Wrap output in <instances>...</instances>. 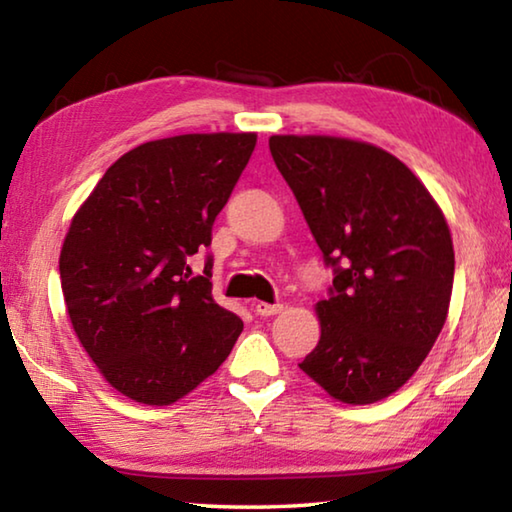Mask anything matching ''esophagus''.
<instances>
[{
	"mask_svg": "<svg viewBox=\"0 0 512 512\" xmlns=\"http://www.w3.org/2000/svg\"><path fill=\"white\" fill-rule=\"evenodd\" d=\"M282 311V305L277 302V305H268V302H255V314L257 316H275Z\"/></svg>",
	"mask_w": 512,
	"mask_h": 512,
	"instance_id": "1",
	"label": "esophagus"
}]
</instances>
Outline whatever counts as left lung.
Segmentation results:
<instances>
[{"label": "left lung", "mask_w": 512, "mask_h": 512, "mask_svg": "<svg viewBox=\"0 0 512 512\" xmlns=\"http://www.w3.org/2000/svg\"><path fill=\"white\" fill-rule=\"evenodd\" d=\"M287 180L334 280L316 305L320 341L300 370L334 400L372 404L427 359L454 284L447 221L384 149L327 135H273Z\"/></svg>", "instance_id": "obj_1"}]
</instances>
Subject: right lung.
Returning a JSON list of instances; mask_svg holds the SVG:
<instances>
[{"mask_svg":"<svg viewBox=\"0 0 512 512\" xmlns=\"http://www.w3.org/2000/svg\"><path fill=\"white\" fill-rule=\"evenodd\" d=\"M255 133L176 135L112 164L74 214L60 250L67 316L112 388L167 406L228 359L244 323L212 298L187 259L255 151Z\"/></svg>","mask_w":512,"mask_h":512,"instance_id":"right-lung-1","label":"right lung"}]
</instances>
